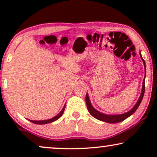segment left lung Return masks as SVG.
I'll list each match as a JSON object with an SVG mask.
<instances>
[{
    "label": "left lung",
    "mask_w": 157,
    "mask_h": 157,
    "mask_svg": "<svg viewBox=\"0 0 157 157\" xmlns=\"http://www.w3.org/2000/svg\"><path fill=\"white\" fill-rule=\"evenodd\" d=\"M140 57H141L142 60L143 61V63L144 66H145V60L142 59L141 53H140ZM145 70V76H146V69ZM145 78H144L143 82H142V93L140 94V98H139L138 101L136 102V105H135L133 109H131L130 111H128L125 113H122V114H117V115H109V114H105V113H102L101 112H99L98 111H97L93 107L92 105H91V102H90L89 100V97L88 94H86V105H87V109L89 110V112L90 113V114L91 116L94 117V118L97 119V120H100V121H103L105 122H109V123H117V122H122L123 120H125V119H127L128 117L131 116V114H133L136 110L138 109L139 105H140L141 103L142 98H143L144 96V93H145Z\"/></svg>",
    "instance_id": "left-lung-1"
}]
</instances>
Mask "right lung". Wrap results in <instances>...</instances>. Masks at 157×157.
Wrapping results in <instances>:
<instances>
[{"label":"right lung","instance_id":"right-lung-1","mask_svg":"<svg viewBox=\"0 0 157 157\" xmlns=\"http://www.w3.org/2000/svg\"><path fill=\"white\" fill-rule=\"evenodd\" d=\"M65 107H66V105H64V107L63 108L62 111H60V113H58V114L57 115V116H55V117L52 118V119H49V120H39V121H35V120H29L30 122H33V123L35 124H38V125H44V124H47V123H50V122H55L57 120H58L59 118L61 117V116L63 115V113L64 112V110H65Z\"/></svg>","mask_w":157,"mask_h":157}]
</instances>
